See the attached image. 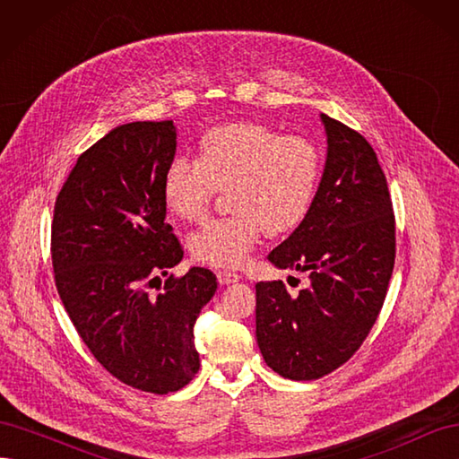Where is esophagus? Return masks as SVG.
Segmentation results:
<instances>
[{
	"label": "esophagus",
	"instance_id": "obj_1",
	"mask_svg": "<svg viewBox=\"0 0 459 459\" xmlns=\"http://www.w3.org/2000/svg\"><path fill=\"white\" fill-rule=\"evenodd\" d=\"M216 277H218L220 285H231V283H238V281L241 280V277H239L238 273H235V272H228V270L218 272Z\"/></svg>",
	"mask_w": 459,
	"mask_h": 459
}]
</instances>
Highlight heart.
<instances>
[{"label":"heart","mask_w":459,"mask_h":459,"mask_svg":"<svg viewBox=\"0 0 459 459\" xmlns=\"http://www.w3.org/2000/svg\"><path fill=\"white\" fill-rule=\"evenodd\" d=\"M322 176L319 149L253 122L220 124L199 143V159L176 157L162 178V199L186 221L201 220L216 189H226L231 214L206 221L191 235V256L206 266L235 268L262 230L281 233L308 212Z\"/></svg>","instance_id":"heart-1"}]
</instances>
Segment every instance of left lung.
<instances>
[{"label": "left lung", "instance_id": "8db88e82", "mask_svg": "<svg viewBox=\"0 0 459 459\" xmlns=\"http://www.w3.org/2000/svg\"><path fill=\"white\" fill-rule=\"evenodd\" d=\"M327 137L322 179L307 216L268 260L308 273L289 295L256 283V341L275 373L312 381L342 366L377 319L394 268V214L386 178L366 137L319 115Z\"/></svg>", "mask_w": 459, "mask_h": 459}]
</instances>
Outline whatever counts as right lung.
Segmentation results:
<instances>
[{
    "instance_id": "add662e5",
    "label": "right lung",
    "mask_w": 459,
    "mask_h": 459,
    "mask_svg": "<svg viewBox=\"0 0 459 459\" xmlns=\"http://www.w3.org/2000/svg\"><path fill=\"white\" fill-rule=\"evenodd\" d=\"M174 155L172 120L110 130L78 157L51 226L55 285L78 335L110 375L152 394L195 377L193 325L218 287L204 268L160 285L184 258L164 221L162 178Z\"/></svg>"
}]
</instances>
